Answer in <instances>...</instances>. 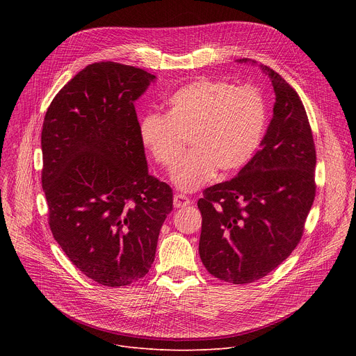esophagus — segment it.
Segmentation results:
<instances>
[{"label":"esophagus","instance_id":"esophagus-1","mask_svg":"<svg viewBox=\"0 0 356 356\" xmlns=\"http://www.w3.org/2000/svg\"><path fill=\"white\" fill-rule=\"evenodd\" d=\"M190 204V200L186 197V195H183V194H176L175 197H173V206L176 207V209H181V207H186V206H188Z\"/></svg>","mask_w":356,"mask_h":356}]
</instances>
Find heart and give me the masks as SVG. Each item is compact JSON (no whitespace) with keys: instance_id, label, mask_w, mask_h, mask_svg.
I'll use <instances>...</instances> for the list:
<instances>
[{"instance_id":"heart-1","label":"heart","mask_w":356,"mask_h":356,"mask_svg":"<svg viewBox=\"0 0 356 356\" xmlns=\"http://www.w3.org/2000/svg\"><path fill=\"white\" fill-rule=\"evenodd\" d=\"M265 125V103L255 88L202 79L175 91L165 115L146 114L138 131L142 146L166 170L176 168L187 139L191 152L175 170L173 181L183 191H194L217 170L231 175L245 166Z\"/></svg>"}]
</instances>
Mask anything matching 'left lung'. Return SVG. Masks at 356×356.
Returning <instances> with one entry per match:
<instances>
[{"mask_svg":"<svg viewBox=\"0 0 356 356\" xmlns=\"http://www.w3.org/2000/svg\"><path fill=\"white\" fill-rule=\"evenodd\" d=\"M259 67L276 94L261 149L234 179L206 188L197 202L201 262L234 284L262 279L290 255L316 195V147L306 110L279 73Z\"/></svg>","mask_w":356,"mask_h":356,"instance_id":"1","label":"left lung"}]
</instances>
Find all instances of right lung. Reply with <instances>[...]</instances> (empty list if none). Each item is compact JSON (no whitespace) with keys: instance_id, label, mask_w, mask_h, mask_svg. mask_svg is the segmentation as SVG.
<instances>
[{"instance_id":"right-lung-1","label":"right lung","mask_w":356,"mask_h":356,"mask_svg":"<svg viewBox=\"0 0 356 356\" xmlns=\"http://www.w3.org/2000/svg\"><path fill=\"white\" fill-rule=\"evenodd\" d=\"M156 76L88 65L50 103L42 128L49 225L72 264L107 287L142 279L155 261L172 188L150 176L135 101Z\"/></svg>"}]
</instances>
